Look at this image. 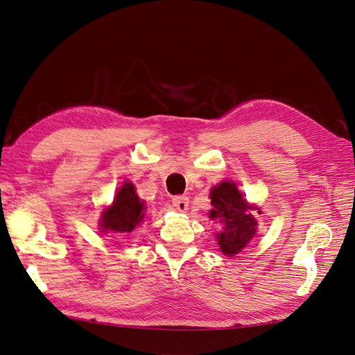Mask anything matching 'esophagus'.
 Masks as SVG:
<instances>
[{
  "mask_svg": "<svg viewBox=\"0 0 355 355\" xmlns=\"http://www.w3.org/2000/svg\"><path fill=\"white\" fill-rule=\"evenodd\" d=\"M189 202H190V200H189L187 196H175V197H173L174 207H177V210H180V211H187Z\"/></svg>",
  "mask_w": 355,
  "mask_h": 355,
  "instance_id": "1",
  "label": "esophagus"
}]
</instances>
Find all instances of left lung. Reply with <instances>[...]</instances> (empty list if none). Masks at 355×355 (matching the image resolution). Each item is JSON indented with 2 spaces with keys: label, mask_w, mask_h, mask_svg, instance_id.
<instances>
[{
  "label": "left lung",
  "mask_w": 355,
  "mask_h": 355,
  "mask_svg": "<svg viewBox=\"0 0 355 355\" xmlns=\"http://www.w3.org/2000/svg\"><path fill=\"white\" fill-rule=\"evenodd\" d=\"M211 207L210 217L218 220L223 230L217 233L220 250L233 256L243 249L252 237L256 234L257 221L252 210H260L256 206H249L248 201L241 197L234 182H221L211 190Z\"/></svg>",
  "instance_id": "left-lung-1"
}]
</instances>
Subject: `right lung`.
<instances>
[{"instance_id": "add662e5", "label": "right lung", "mask_w": 355, "mask_h": 355, "mask_svg": "<svg viewBox=\"0 0 355 355\" xmlns=\"http://www.w3.org/2000/svg\"><path fill=\"white\" fill-rule=\"evenodd\" d=\"M144 210V202L138 198L134 185L125 182L115 197L114 206L103 213L101 227L105 233H130L142 221Z\"/></svg>"}]
</instances>
